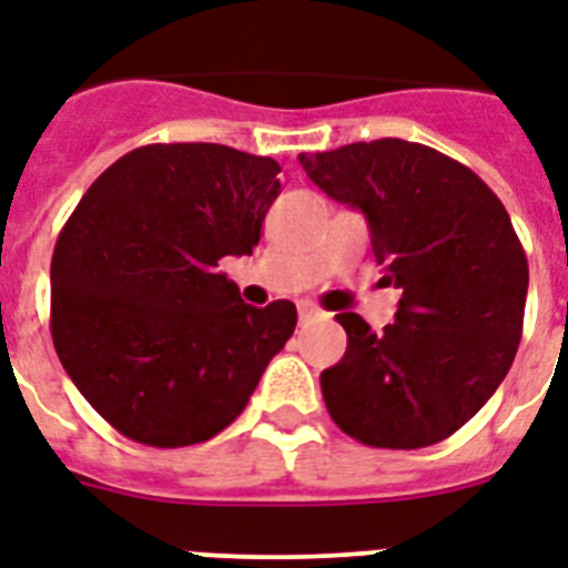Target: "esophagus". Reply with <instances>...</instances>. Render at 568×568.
<instances>
[{"label": "esophagus", "instance_id": "obj_1", "mask_svg": "<svg viewBox=\"0 0 568 568\" xmlns=\"http://www.w3.org/2000/svg\"><path fill=\"white\" fill-rule=\"evenodd\" d=\"M315 318H321V312L315 310L312 303H301V324H303V327H306V324H310V321H315Z\"/></svg>", "mask_w": 568, "mask_h": 568}]
</instances>
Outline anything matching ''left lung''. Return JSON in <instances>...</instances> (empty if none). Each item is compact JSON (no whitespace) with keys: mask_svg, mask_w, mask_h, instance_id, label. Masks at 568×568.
Returning a JSON list of instances; mask_svg holds the SVG:
<instances>
[{"mask_svg":"<svg viewBox=\"0 0 568 568\" xmlns=\"http://www.w3.org/2000/svg\"><path fill=\"white\" fill-rule=\"evenodd\" d=\"M327 196L359 209L400 288L395 324L356 312L342 363L321 372L333 422L372 448H427L457 433L507 377L519 347L528 258L510 214L475 171L400 138L297 155Z\"/></svg>","mask_w":568,"mask_h":568,"instance_id":"left-lung-1","label":"left lung"}]
</instances>
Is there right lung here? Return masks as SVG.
Wrapping results in <instances>:
<instances>
[{"instance_id": "1", "label": "right lung", "mask_w": 568, "mask_h": 568, "mask_svg": "<svg viewBox=\"0 0 568 568\" xmlns=\"http://www.w3.org/2000/svg\"><path fill=\"white\" fill-rule=\"evenodd\" d=\"M280 164L223 144H150L111 164L52 253V342L84 400L129 439L217 436L292 338V301H241L217 271L253 253Z\"/></svg>"}]
</instances>
